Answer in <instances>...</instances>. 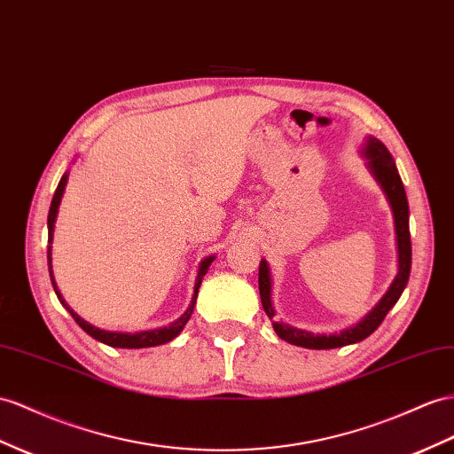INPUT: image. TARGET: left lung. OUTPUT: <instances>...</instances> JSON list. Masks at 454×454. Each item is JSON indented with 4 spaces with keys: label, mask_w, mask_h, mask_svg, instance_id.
Returning <instances> with one entry per match:
<instances>
[{
    "label": "left lung",
    "mask_w": 454,
    "mask_h": 454,
    "mask_svg": "<svg viewBox=\"0 0 454 454\" xmlns=\"http://www.w3.org/2000/svg\"><path fill=\"white\" fill-rule=\"evenodd\" d=\"M360 155L366 159V168L372 178L378 182L383 195L391 207L393 224H395V241H397V274H395L391 286L383 297L378 301L376 307L372 309L364 318H360L353 326H348L335 333H312L295 326H289L286 322H276V309L272 303V276L270 266L264 259L259 264V294L261 303L266 317L272 320L274 332L287 343L305 347V348H335L351 343H358L366 340L370 333L378 330L380 324L386 318L387 312L395 307L399 297L403 295L411 276L412 262V246H411V230H409V201H406L404 185L399 176V170L395 167V160L387 147L383 145L378 137L368 136L360 147Z\"/></svg>",
    "instance_id": "obj_1"
}]
</instances>
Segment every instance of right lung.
Segmentation results:
<instances>
[{"label": "right lung", "mask_w": 454, "mask_h": 454, "mask_svg": "<svg viewBox=\"0 0 454 454\" xmlns=\"http://www.w3.org/2000/svg\"><path fill=\"white\" fill-rule=\"evenodd\" d=\"M67 182H68V170L63 174L61 180H59V185H57L55 190V195L51 200V207H50V215H48V269H50V278H51V286L55 289V295L57 299L61 301V305L71 312V317L76 320V324L80 328H82L88 335H91V338L106 343L109 347H119V348H144V347H155V345H162V343H168L172 341L176 335H180V332L184 330L185 324H188V320L192 318V312H193V307H195V301H197V292H200V286L203 282V276L207 274L208 266H211V262L215 261V254H211V257H207L200 262V269H197V276H195V286H193V295H192V303L190 307L185 309L184 315L170 322L168 326H162V328H155V330H144V332H109V330H101V328H96L94 324L86 322L84 318H80L76 312L68 307L67 301L63 299L59 287H57V282H55V276H53V264H51V243H53V230H55V220H57V213H59V205H61V200H63V193H65V188H67Z\"/></svg>", "instance_id": "right-lung-1"}]
</instances>
